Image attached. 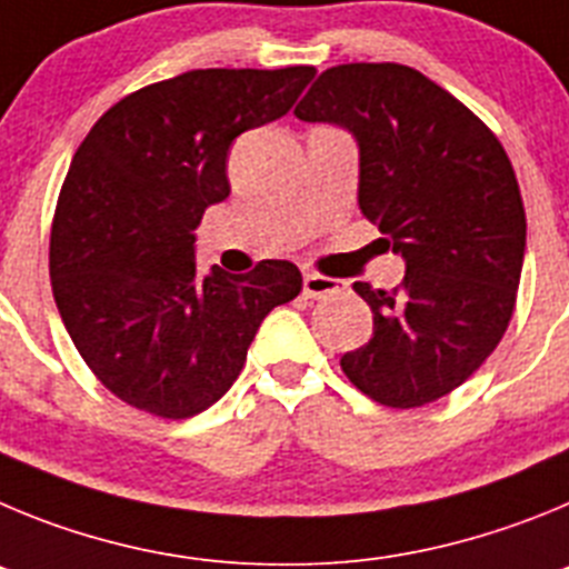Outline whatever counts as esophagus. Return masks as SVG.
I'll return each mask as SVG.
<instances>
[{
  "label": "esophagus",
  "mask_w": 569,
  "mask_h": 569,
  "mask_svg": "<svg viewBox=\"0 0 569 569\" xmlns=\"http://www.w3.org/2000/svg\"><path fill=\"white\" fill-rule=\"evenodd\" d=\"M342 289L340 280H331L326 274H317V272H306L303 274V297L309 300H322V297L337 295Z\"/></svg>",
  "instance_id": "obj_1"
}]
</instances>
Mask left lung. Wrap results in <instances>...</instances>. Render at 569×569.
<instances>
[{
    "label": "left lung",
    "instance_id": "8db88e82",
    "mask_svg": "<svg viewBox=\"0 0 569 569\" xmlns=\"http://www.w3.org/2000/svg\"><path fill=\"white\" fill-rule=\"evenodd\" d=\"M295 116L357 138V201L406 260L397 289L355 283L373 335L342 371L380 406H428L493 355L513 317L527 238L513 163L462 101L393 61L329 68Z\"/></svg>",
    "mask_w": 569,
    "mask_h": 569
}]
</instances>
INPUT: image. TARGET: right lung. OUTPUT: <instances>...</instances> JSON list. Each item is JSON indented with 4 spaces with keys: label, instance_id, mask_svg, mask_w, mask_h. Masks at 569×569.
Here are the masks:
<instances>
[{
    "label": "right lung",
    "instance_id": "obj_1",
    "mask_svg": "<svg viewBox=\"0 0 569 569\" xmlns=\"http://www.w3.org/2000/svg\"><path fill=\"white\" fill-rule=\"evenodd\" d=\"M315 73L189 70L124 96L76 150L50 286L81 360L127 406L163 419L207 411L238 380L263 317L303 289L289 260L201 274L196 229L229 196L234 138L286 116Z\"/></svg>",
    "mask_w": 569,
    "mask_h": 569
}]
</instances>
